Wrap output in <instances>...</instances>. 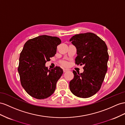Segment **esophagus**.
I'll return each instance as SVG.
<instances>
[{
	"label": "esophagus",
	"mask_w": 125,
	"mask_h": 125,
	"mask_svg": "<svg viewBox=\"0 0 125 125\" xmlns=\"http://www.w3.org/2000/svg\"><path fill=\"white\" fill-rule=\"evenodd\" d=\"M68 71V69H63V72H65Z\"/></svg>",
	"instance_id": "obj_1"
}]
</instances>
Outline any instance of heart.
Returning <instances> with one entry per match:
<instances>
[{
    "label": "heart",
    "mask_w": 125,
    "mask_h": 125,
    "mask_svg": "<svg viewBox=\"0 0 125 125\" xmlns=\"http://www.w3.org/2000/svg\"><path fill=\"white\" fill-rule=\"evenodd\" d=\"M62 65H64V66H65V65H67V63L65 62H63L62 63Z\"/></svg>",
    "instance_id": "heart-1"
}]
</instances>
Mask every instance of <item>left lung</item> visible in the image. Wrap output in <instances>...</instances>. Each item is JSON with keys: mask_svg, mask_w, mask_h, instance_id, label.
<instances>
[{"mask_svg": "<svg viewBox=\"0 0 125 125\" xmlns=\"http://www.w3.org/2000/svg\"><path fill=\"white\" fill-rule=\"evenodd\" d=\"M70 41L76 49L75 64L84 65L83 73L73 71L74 78L70 82V89L76 97H90L100 90L107 71V45L92 33L75 35Z\"/></svg>", "mask_w": 125, "mask_h": 125, "instance_id": "obj_1", "label": "left lung"}]
</instances>
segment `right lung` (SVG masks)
<instances>
[{
  "label": "right lung",
  "mask_w": 125,
  "mask_h": 125,
  "mask_svg": "<svg viewBox=\"0 0 125 125\" xmlns=\"http://www.w3.org/2000/svg\"><path fill=\"white\" fill-rule=\"evenodd\" d=\"M61 43L59 37L45 35L29 40L24 44L18 71L22 87L32 97L45 99L55 91L63 70L59 66L48 69L45 63L55 55Z\"/></svg>",
  "instance_id": "1"
}]
</instances>
